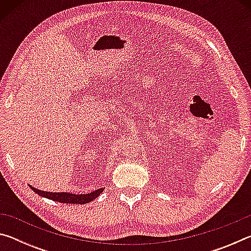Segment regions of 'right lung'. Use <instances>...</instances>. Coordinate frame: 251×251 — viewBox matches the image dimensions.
Listing matches in <instances>:
<instances>
[{
    "label": "right lung",
    "mask_w": 251,
    "mask_h": 251,
    "mask_svg": "<svg viewBox=\"0 0 251 251\" xmlns=\"http://www.w3.org/2000/svg\"><path fill=\"white\" fill-rule=\"evenodd\" d=\"M31 189L34 193H36L37 195H40L42 197H45L48 199H52L54 201H58V202H63V203H87L92 201H94L96 197H99L101 194V192L105 189V187H101V188H99L94 190V192L87 193V194H71V193H52V192H44V190H40L36 189L35 187H33L29 185Z\"/></svg>",
    "instance_id": "1"
}]
</instances>
